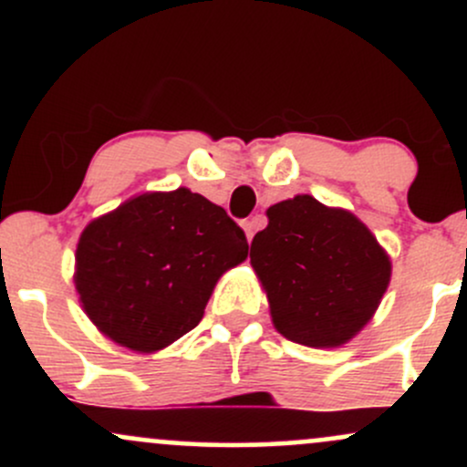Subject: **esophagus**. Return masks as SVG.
<instances>
[{"mask_svg":"<svg viewBox=\"0 0 467 467\" xmlns=\"http://www.w3.org/2000/svg\"><path fill=\"white\" fill-rule=\"evenodd\" d=\"M241 226H244L245 230V237H248V241L254 237V230H256V219H244L241 222Z\"/></svg>","mask_w":467,"mask_h":467,"instance_id":"34e87169","label":"esophagus"}]
</instances>
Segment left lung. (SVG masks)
Listing matches in <instances>:
<instances>
[{
    "mask_svg": "<svg viewBox=\"0 0 467 467\" xmlns=\"http://www.w3.org/2000/svg\"><path fill=\"white\" fill-rule=\"evenodd\" d=\"M252 267L264 283L275 327L292 342L337 347L371 320L390 261L360 219L296 195L267 208Z\"/></svg>",
    "mask_w": 467,
    "mask_h": 467,
    "instance_id": "obj_1",
    "label": "left lung"
}]
</instances>
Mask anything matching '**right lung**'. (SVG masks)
Here are the masks:
<instances>
[{
    "label": "right lung",
    "instance_id": "obj_1",
    "mask_svg": "<svg viewBox=\"0 0 467 467\" xmlns=\"http://www.w3.org/2000/svg\"><path fill=\"white\" fill-rule=\"evenodd\" d=\"M245 256L222 206L189 189L147 192L83 230L74 281L105 336L149 353L195 329L217 278Z\"/></svg>",
    "mask_w": 467,
    "mask_h": 467
}]
</instances>
